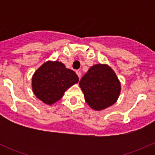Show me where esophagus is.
Returning <instances> with one entry per match:
<instances>
[{"label":"esophagus","mask_w":155,"mask_h":155,"mask_svg":"<svg viewBox=\"0 0 155 155\" xmlns=\"http://www.w3.org/2000/svg\"><path fill=\"white\" fill-rule=\"evenodd\" d=\"M76 73L77 74V76H79V79H80V77H81V71H80V70H76Z\"/></svg>","instance_id":"34e87169"}]
</instances>
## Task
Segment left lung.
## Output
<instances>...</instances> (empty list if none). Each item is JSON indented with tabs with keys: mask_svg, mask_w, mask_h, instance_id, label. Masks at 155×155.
<instances>
[{
	"mask_svg": "<svg viewBox=\"0 0 155 155\" xmlns=\"http://www.w3.org/2000/svg\"><path fill=\"white\" fill-rule=\"evenodd\" d=\"M85 100L91 109L101 111L113 105L121 92L116 74L107 64H95L79 82Z\"/></svg>",
	"mask_w": 155,
	"mask_h": 155,
	"instance_id": "1",
	"label": "left lung"
}]
</instances>
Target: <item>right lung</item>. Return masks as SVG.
I'll return each instance as SVG.
<instances>
[{"label":"right lung","instance_id":"1","mask_svg":"<svg viewBox=\"0 0 155 155\" xmlns=\"http://www.w3.org/2000/svg\"><path fill=\"white\" fill-rule=\"evenodd\" d=\"M78 82L79 77L73 70L66 68L58 61H48L33 75L32 89L38 99L52 105L63 97L69 87Z\"/></svg>","mask_w":155,"mask_h":155}]
</instances>
